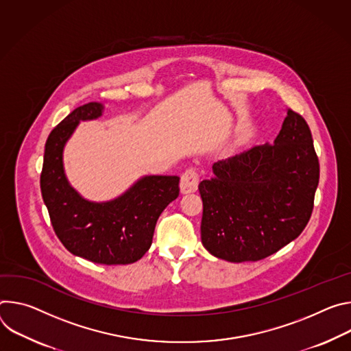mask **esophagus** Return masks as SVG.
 <instances>
[{
    "label": "esophagus",
    "instance_id": "1",
    "mask_svg": "<svg viewBox=\"0 0 351 351\" xmlns=\"http://www.w3.org/2000/svg\"><path fill=\"white\" fill-rule=\"evenodd\" d=\"M198 181H199V174L197 169L185 170L181 176V182H180L181 192L182 193L195 192L198 189Z\"/></svg>",
    "mask_w": 351,
    "mask_h": 351
}]
</instances>
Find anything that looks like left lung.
Masks as SVG:
<instances>
[{
	"instance_id": "obj_1",
	"label": "left lung",
	"mask_w": 351,
	"mask_h": 351,
	"mask_svg": "<svg viewBox=\"0 0 351 351\" xmlns=\"http://www.w3.org/2000/svg\"><path fill=\"white\" fill-rule=\"evenodd\" d=\"M319 162L302 115L287 110L275 143L213 165L199 182L201 239L216 258L261 261L295 240L314 209Z\"/></svg>"
}]
</instances>
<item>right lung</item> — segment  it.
<instances>
[{"instance_id": "add662e5", "label": "right lung", "mask_w": 351, "mask_h": 351, "mask_svg": "<svg viewBox=\"0 0 351 351\" xmlns=\"http://www.w3.org/2000/svg\"><path fill=\"white\" fill-rule=\"evenodd\" d=\"M101 112L100 103L84 104L50 132L40 189L56 234L71 254L101 265H128L150 248L156 221L178 197L180 177H142L108 202L82 198L65 177L62 150L80 121L95 120Z\"/></svg>"}]
</instances>
